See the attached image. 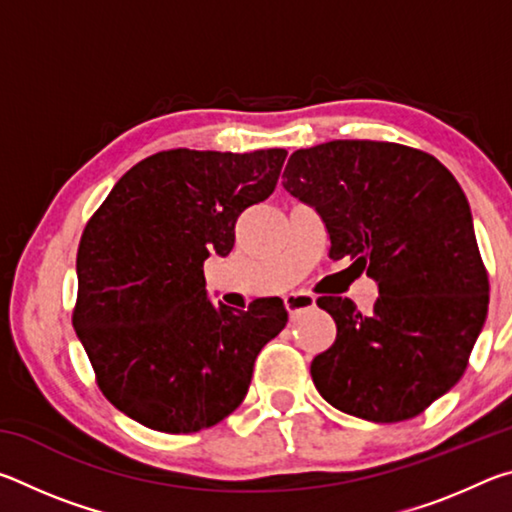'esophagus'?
<instances>
[{"label":"esophagus","mask_w":512,"mask_h":512,"mask_svg":"<svg viewBox=\"0 0 512 512\" xmlns=\"http://www.w3.org/2000/svg\"><path fill=\"white\" fill-rule=\"evenodd\" d=\"M284 307H287L291 316H296L300 311L314 309L316 298L309 296V293H289V296H284Z\"/></svg>","instance_id":"34e87169"}]
</instances>
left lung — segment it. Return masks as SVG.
Listing matches in <instances>:
<instances>
[{"label": "left lung", "instance_id": "obj_1", "mask_svg": "<svg viewBox=\"0 0 512 512\" xmlns=\"http://www.w3.org/2000/svg\"><path fill=\"white\" fill-rule=\"evenodd\" d=\"M284 189L316 207L329 257H350L379 284L368 314L320 296L336 323L311 361L318 393L370 422L420 415L463 377L488 316L490 282L456 178L433 155L375 140L291 153Z\"/></svg>", "mask_w": 512, "mask_h": 512}]
</instances>
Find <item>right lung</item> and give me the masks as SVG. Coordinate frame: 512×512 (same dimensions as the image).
I'll return each instance as SVG.
<instances>
[{
  "instance_id": "right-lung-1",
  "label": "right lung",
  "mask_w": 512,
  "mask_h": 512,
  "mask_svg": "<svg viewBox=\"0 0 512 512\" xmlns=\"http://www.w3.org/2000/svg\"><path fill=\"white\" fill-rule=\"evenodd\" d=\"M284 149H171L119 178L85 223L72 311L94 379L128 418L194 433L237 409L259 350L287 325L280 298L212 305L203 264L228 255L235 223L266 201Z\"/></svg>"
}]
</instances>
